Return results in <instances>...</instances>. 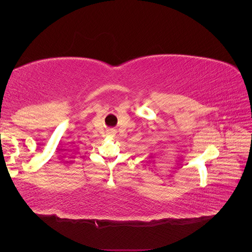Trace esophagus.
I'll list each match as a JSON object with an SVG mask.
<instances>
[{"label": "esophagus", "mask_w": 252, "mask_h": 252, "mask_svg": "<svg viewBox=\"0 0 252 252\" xmlns=\"http://www.w3.org/2000/svg\"><path fill=\"white\" fill-rule=\"evenodd\" d=\"M109 133H110L111 135H114V134H116V131H114V130H112V131H110Z\"/></svg>", "instance_id": "esophagus-1"}]
</instances>
